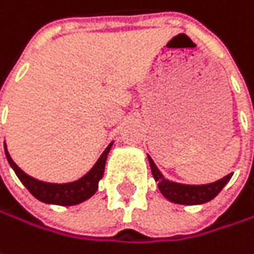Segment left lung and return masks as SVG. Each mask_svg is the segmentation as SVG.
<instances>
[{
    "label": "left lung",
    "instance_id": "obj_1",
    "mask_svg": "<svg viewBox=\"0 0 254 254\" xmlns=\"http://www.w3.org/2000/svg\"><path fill=\"white\" fill-rule=\"evenodd\" d=\"M148 160H150L152 176H154L155 182H158L160 192L169 200H172L174 203H180V205H199V203L209 202L211 199H214L222 190V188L228 183V180L233 176V173L228 174V176L222 177L221 180H217V182L209 183V185H199V186L180 185V183L166 180L161 176V173L158 172V169L155 167L151 157H148Z\"/></svg>",
    "mask_w": 254,
    "mask_h": 254
}]
</instances>
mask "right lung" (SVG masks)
<instances>
[{
  "instance_id": "add662e5",
  "label": "right lung",
  "mask_w": 254,
  "mask_h": 254,
  "mask_svg": "<svg viewBox=\"0 0 254 254\" xmlns=\"http://www.w3.org/2000/svg\"><path fill=\"white\" fill-rule=\"evenodd\" d=\"M110 147H112V144L103 151V154L96 161L93 169L85 176H82L81 179L75 180V182L64 183V185L46 183V182L36 180L33 177H30L29 174L24 173L12 161L7 148H5V155H7V160L12 167V170L15 172L17 177L20 179V182L27 188V190L35 196L36 199H39L45 203H55V205L68 206V205L81 203L96 193L97 186H99V180L103 177L104 164H106V158H107V154L110 151Z\"/></svg>"
}]
</instances>
